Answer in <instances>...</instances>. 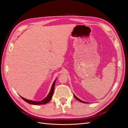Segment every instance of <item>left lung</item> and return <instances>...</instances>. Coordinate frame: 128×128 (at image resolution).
<instances>
[{
	"label": "left lung",
	"instance_id": "8db88e82",
	"mask_svg": "<svg viewBox=\"0 0 128 128\" xmlns=\"http://www.w3.org/2000/svg\"><path fill=\"white\" fill-rule=\"evenodd\" d=\"M74 97L77 100H78V101L79 102H83V103H86V102H83V101H82V100H80V99H78V98H77V97H76V96H75V95H74Z\"/></svg>",
	"mask_w": 128,
	"mask_h": 128
}]
</instances>
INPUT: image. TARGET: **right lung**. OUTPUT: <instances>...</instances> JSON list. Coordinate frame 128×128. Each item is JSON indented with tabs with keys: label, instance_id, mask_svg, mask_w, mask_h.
Wrapping results in <instances>:
<instances>
[{
	"label": "right lung",
	"instance_id": "right-lung-1",
	"mask_svg": "<svg viewBox=\"0 0 128 128\" xmlns=\"http://www.w3.org/2000/svg\"><path fill=\"white\" fill-rule=\"evenodd\" d=\"M55 83H56V80L54 81V82L52 84L51 88V90H50V92L48 94V96H46V97L44 99L42 100V101H40V102L32 101V100H30L26 99L22 97L21 96H20L21 97V98L24 100L27 103L30 104H47L48 102L52 99V97L53 94V92H54V89Z\"/></svg>",
	"mask_w": 128,
	"mask_h": 128
}]
</instances>
